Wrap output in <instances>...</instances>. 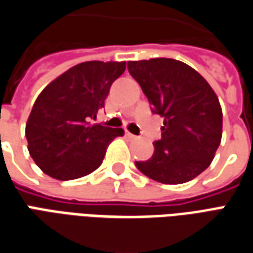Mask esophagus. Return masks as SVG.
<instances>
[{
  "mask_svg": "<svg viewBox=\"0 0 253 253\" xmlns=\"http://www.w3.org/2000/svg\"><path fill=\"white\" fill-rule=\"evenodd\" d=\"M125 136L128 137V139H136V136L133 135V133H130L128 130H125Z\"/></svg>",
  "mask_w": 253,
  "mask_h": 253,
  "instance_id": "1",
  "label": "esophagus"
}]
</instances>
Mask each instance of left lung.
Listing matches in <instances>:
<instances>
[{"instance_id":"obj_1","label":"left lung","mask_w":253,"mask_h":253,"mask_svg":"<svg viewBox=\"0 0 253 253\" xmlns=\"http://www.w3.org/2000/svg\"><path fill=\"white\" fill-rule=\"evenodd\" d=\"M154 114L164 117L161 139L147 161H135L143 175L180 184L210 167L222 139L223 114L205 78L183 62L167 57L128 62Z\"/></svg>"}]
</instances>
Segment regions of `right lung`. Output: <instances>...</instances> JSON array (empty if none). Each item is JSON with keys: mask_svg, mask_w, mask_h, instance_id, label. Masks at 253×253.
I'll list each match as a JSON object with an SVG mask.
<instances>
[{"mask_svg": "<svg viewBox=\"0 0 253 253\" xmlns=\"http://www.w3.org/2000/svg\"><path fill=\"white\" fill-rule=\"evenodd\" d=\"M125 62H85L57 77L37 97L26 124L29 151L46 175L71 180L103 163L106 149L124 129L90 124L104 107Z\"/></svg>", "mask_w": 253, "mask_h": 253, "instance_id": "1", "label": "right lung"}]
</instances>
